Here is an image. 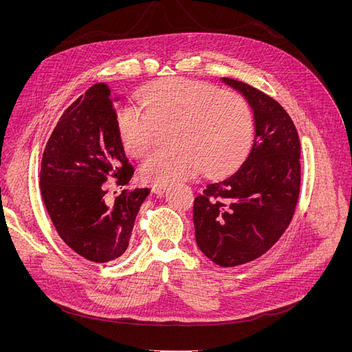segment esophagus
Listing matches in <instances>:
<instances>
[{"label":"esophagus","instance_id":"obj_1","mask_svg":"<svg viewBox=\"0 0 352 352\" xmlns=\"http://www.w3.org/2000/svg\"><path fill=\"white\" fill-rule=\"evenodd\" d=\"M153 194L154 195H157V197H163L164 195V192L167 190V188L166 186H153Z\"/></svg>","mask_w":352,"mask_h":352}]
</instances>
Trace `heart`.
<instances>
[{
  "mask_svg": "<svg viewBox=\"0 0 352 352\" xmlns=\"http://www.w3.org/2000/svg\"><path fill=\"white\" fill-rule=\"evenodd\" d=\"M141 107H124L119 131L124 150L144 157L155 144L157 127L173 126V150L146 158L141 180L167 186L204 168L217 176L235 168L254 140V117L248 102L236 94L186 79H167L148 87Z\"/></svg>",
  "mask_w": 352,
  "mask_h": 352,
  "instance_id": "1",
  "label": "heart"
}]
</instances>
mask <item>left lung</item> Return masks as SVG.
I'll use <instances>...</instances> for the list:
<instances>
[{
	"instance_id": "left-lung-1",
	"label": "left lung",
	"mask_w": 352,
	"mask_h": 352,
	"mask_svg": "<svg viewBox=\"0 0 352 352\" xmlns=\"http://www.w3.org/2000/svg\"><path fill=\"white\" fill-rule=\"evenodd\" d=\"M254 113V144L236 172L211 180L194 201L195 239L221 267L258 258L289 226L301 184V145L282 105L250 85L223 78Z\"/></svg>"
}]
</instances>
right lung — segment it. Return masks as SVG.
I'll return each instance as SVG.
<instances>
[{"instance_id":"add662e5","label":"right lung","mask_w":352,"mask_h":352,"mask_svg":"<svg viewBox=\"0 0 352 352\" xmlns=\"http://www.w3.org/2000/svg\"><path fill=\"white\" fill-rule=\"evenodd\" d=\"M105 83L91 87L63 113L41 164V192L60 238L80 257L109 263L129 247L148 188L123 190L105 202L104 185H127L133 175L122 144L114 102Z\"/></svg>"}]
</instances>
